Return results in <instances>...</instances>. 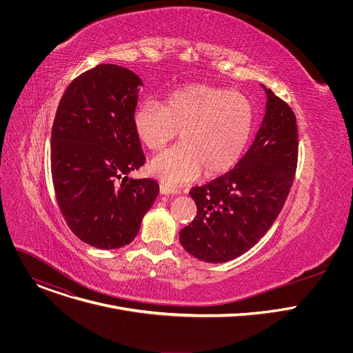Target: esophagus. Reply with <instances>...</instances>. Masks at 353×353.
Wrapping results in <instances>:
<instances>
[{
  "mask_svg": "<svg viewBox=\"0 0 353 353\" xmlns=\"http://www.w3.org/2000/svg\"><path fill=\"white\" fill-rule=\"evenodd\" d=\"M161 192H162V194H177L179 190H176V188H173V187H170V185H168V184L161 183Z\"/></svg>",
  "mask_w": 353,
  "mask_h": 353,
  "instance_id": "1",
  "label": "esophagus"
}]
</instances>
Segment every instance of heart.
<instances>
[{
  "label": "heart",
  "mask_w": 353,
  "mask_h": 353,
  "mask_svg": "<svg viewBox=\"0 0 353 353\" xmlns=\"http://www.w3.org/2000/svg\"><path fill=\"white\" fill-rule=\"evenodd\" d=\"M253 121L247 97L205 83L174 90L165 106L148 100L134 114L135 132L152 152H161L182 131L179 146L150 162V172L168 185L190 181L203 169L207 176L228 172L243 155Z\"/></svg>",
  "instance_id": "b5f03b06"
}]
</instances>
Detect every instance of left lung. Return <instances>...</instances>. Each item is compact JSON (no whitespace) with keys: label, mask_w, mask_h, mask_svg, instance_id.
I'll use <instances>...</instances> for the list:
<instances>
[{"label":"left lung","mask_w":353,"mask_h":353,"mask_svg":"<svg viewBox=\"0 0 353 353\" xmlns=\"http://www.w3.org/2000/svg\"><path fill=\"white\" fill-rule=\"evenodd\" d=\"M264 89L267 110L253 145L234 169L190 191L196 216L180 230V243L198 260L225 263L244 254L272 226L292 188L299 152L296 116Z\"/></svg>","instance_id":"left-lung-1"}]
</instances>
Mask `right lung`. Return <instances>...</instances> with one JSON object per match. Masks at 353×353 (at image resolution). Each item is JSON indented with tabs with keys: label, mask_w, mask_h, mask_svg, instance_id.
Segmentation results:
<instances>
[{
	"label": "right lung",
	"mask_w": 353,
	"mask_h": 353,
	"mask_svg": "<svg viewBox=\"0 0 353 353\" xmlns=\"http://www.w3.org/2000/svg\"><path fill=\"white\" fill-rule=\"evenodd\" d=\"M139 85L132 71L99 64L67 86L56 112L50 159L57 204L72 233L97 248L131 243L159 194L157 180L125 176L146 161L134 127Z\"/></svg>",
	"instance_id": "right-lung-1"
}]
</instances>
